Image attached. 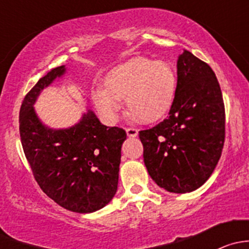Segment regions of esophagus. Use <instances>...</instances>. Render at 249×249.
I'll return each mask as SVG.
<instances>
[{"instance_id":"1","label":"esophagus","mask_w":249,"mask_h":249,"mask_svg":"<svg viewBox=\"0 0 249 249\" xmlns=\"http://www.w3.org/2000/svg\"><path fill=\"white\" fill-rule=\"evenodd\" d=\"M126 134L129 137H136L139 135V130L135 129V127H127Z\"/></svg>"}]
</instances>
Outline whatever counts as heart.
Here are the masks:
<instances>
[{
  "label": "heart",
  "mask_w": 249,
  "mask_h": 249,
  "mask_svg": "<svg viewBox=\"0 0 249 249\" xmlns=\"http://www.w3.org/2000/svg\"><path fill=\"white\" fill-rule=\"evenodd\" d=\"M106 89L94 92L97 109L107 118H114L120 109V99L126 108L145 124L161 122L175 104L177 76L166 61L136 56L117 65L104 78Z\"/></svg>",
  "instance_id": "1"
}]
</instances>
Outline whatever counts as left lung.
I'll use <instances>...</instances> for the list:
<instances>
[{
  "label": "left lung",
  "mask_w": 249,
  "mask_h": 249,
  "mask_svg": "<svg viewBox=\"0 0 249 249\" xmlns=\"http://www.w3.org/2000/svg\"><path fill=\"white\" fill-rule=\"evenodd\" d=\"M224 137V102L217 77L206 62L183 50L169 118L140 131L147 171L167 192H194L217 166Z\"/></svg>",
  "instance_id": "left-lung-1"
}]
</instances>
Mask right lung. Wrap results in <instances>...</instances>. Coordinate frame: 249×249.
Instances as JSON below:
<instances>
[{"mask_svg": "<svg viewBox=\"0 0 249 249\" xmlns=\"http://www.w3.org/2000/svg\"><path fill=\"white\" fill-rule=\"evenodd\" d=\"M66 72L65 65L50 70L27 92L19 113L20 139L35 179L48 196L72 212L91 213L108 205L117 193L126 132L101 124L90 106L70 127L43 124L35 104Z\"/></svg>", "mask_w": 249, "mask_h": 249, "instance_id": "right-lung-1", "label": "right lung"}]
</instances>
